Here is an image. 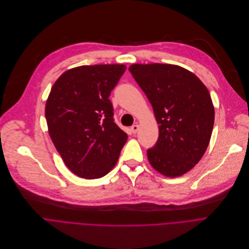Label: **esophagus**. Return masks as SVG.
Returning a JSON list of instances; mask_svg holds the SVG:
<instances>
[{
  "label": "esophagus",
  "mask_w": 249,
  "mask_h": 249,
  "mask_svg": "<svg viewBox=\"0 0 249 249\" xmlns=\"http://www.w3.org/2000/svg\"><path fill=\"white\" fill-rule=\"evenodd\" d=\"M130 129H131L132 133H136L138 131V129H139V125L138 124H133Z\"/></svg>",
  "instance_id": "obj_1"
}]
</instances>
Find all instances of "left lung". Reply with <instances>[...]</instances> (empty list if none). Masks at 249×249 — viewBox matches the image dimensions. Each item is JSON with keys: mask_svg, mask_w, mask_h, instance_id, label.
<instances>
[{"mask_svg": "<svg viewBox=\"0 0 249 249\" xmlns=\"http://www.w3.org/2000/svg\"><path fill=\"white\" fill-rule=\"evenodd\" d=\"M133 78L151 103L159 137L147 150L150 165L168 178L180 177L203 157L215 119L207 87L191 71L169 64H133Z\"/></svg>", "mask_w": 249, "mask_h": 249, "instance_id": "1", "label": "left lung"}]
</instances>
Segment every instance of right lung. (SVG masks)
I'll return each instance as SVG.
<instances>
[{
  "label": "right lung",
  "instance_id": "add662e5",
  "mask_svg": "<svg viewBox=\"0 0 249 249\" xmlns=\"http://www.w3.org/2000/svg\"><path fill=\"white\" fill-rule=\"evenodd\" d=\"M125 69L116 64L76 67L65 71L49 94L45 117L50 137L79 178L106 176L127 140L114 122L109 99Z\"/></svg>",
  "mask_w": 249,
  "mask_h": 249
}]
</instances>
